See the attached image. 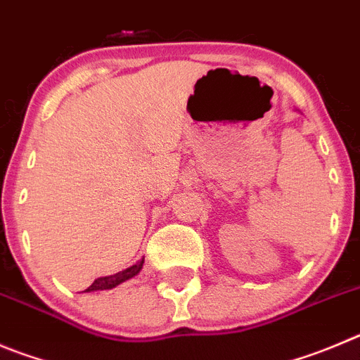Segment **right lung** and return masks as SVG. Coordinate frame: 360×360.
<instances>
[{"mask_svg":"<svg viewBox=\"0 0 360 360\" xmlns=\"http://www.w3.org/2000/svg\"><path fill=\"white\" fill-rule=\"evenodd\" d=\"M143 266V259L139 261L136 264H133V266L126 268V270L119 271V274L115 275H108V277H99L96 278V281L92 282V286L86 288V293L89 291H103V290H112V288L119 286V284H122V282L129 281V278H133L134 275H139L140 270H142Z\"/></svg>","mask_w":360,"mask_h":360,"instance_id":"obj_1","label":"right lung"}]
</instances>
